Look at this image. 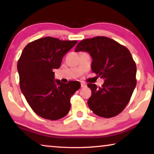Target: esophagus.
I'll use <instances>...</instances> for the list:
<instances>
[{
	"label": "esophagus",
	"instance_id": "34e87169",
	"mask_svg": "<svg viewBox=\"0 0 154 154\" xmlns=\"http://www.w3.org/2000/svg\"><path fill=\"white\" fill-rule=\"evenodd\" d=\"M81 86H82V88L86 87L87 86V84L85 82H82V83H81Z\"/></svg>",
	"mask_w": 154,
	"mask_h": 154
}]
</instances>
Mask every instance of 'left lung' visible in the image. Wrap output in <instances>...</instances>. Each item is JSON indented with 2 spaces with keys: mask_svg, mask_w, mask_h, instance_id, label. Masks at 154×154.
<instances>
[{
  "mask_svg": "<svg viewBox=\"0 0 154 154\" xmlns=\"http://www.w3.org/2000/svg\"><path fill=\"white\" fill-rule=\"evenodd\" d=\"M75 50L89 52L92 72L105 79L101 87L88 84L92 90L88 101L90 109L103 118L118 116L129 103L137 85V66L130 51L106 36L83 39Z\"/></svg>",
  "mask_w": 154,
  "mask_h": 154,
  "instance_id": "1",
  "label": "left lung"
}]
</instances>
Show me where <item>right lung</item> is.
Segmentation results:
<instances>
[{"instance_id":"add662e5","label":"right lung","mask_w":154,"mask_h":154,"mask_svg":"<svg viewBox=\"0 0 154 154\" xmlns=\"http://www.w3.org/2000/svg\"><path fill=\"white\" fill-rule=\"evenodd\" d=\"M77 43L46 36L29 43L23 49L17 62L20 89L28 105L41 118L56 120L70 111L71 98L81 83L55 81L53 69L60 67L63 56Z\"/></svg>"}]
</instances>
